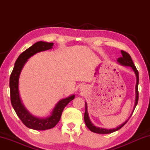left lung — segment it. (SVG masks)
Listing matches in <instances>:
<instances>
[{
	"label": "left lung",
	"mask_w": 150,
	"mask_h": 150,
	"mask_svg": "<svg viewBox=\"0 0 150 150\" xmlns=\"http://www.w3.org/2000/svg\"><path fill=\"white\" fill-rule=\"evenodd\" d=\"M121 54H122V57H120L119 59L117 60V62L119 63V64L122 65V66H126V67H130L132 68V69L134 71V73H135L136 75V87H135V93H136V97H135V103H134V108L132 112L131 115L129 116V118L127 119V120L123 122L122 124H121L120 125H119L118 126L116 127V128H110V129H107V128H100V127H97L94 125V124L91 121L89 116H88V113L87 111V102H85V115H84V120H85V122L86 126H87V128L89 129V130L93 132H95L96 134H110V133H112L114 132H116L123 127L125 124H126L127 122L129 120V118L131 117L132 115L133 112L135 109L136 106L138 104V83H139V74H138V71L137 70L136 67L134 65V63L132 62V59L130 57V55H129L128 53L124 52V51L121 50Z\"/></svg>",
	"instance_id": "8db88e82"
}]
</instances>
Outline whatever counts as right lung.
I'll list each match as a JSON object with an SVG mask.
<instances>
[{
  "mask_svg": "<svg viewBox=\"0 0 150 150\" xmlns=\"http://www.w3.org/2000/svg\"><path fill=\"white\" fill-rule=\"evenodd\" d=\"M54 43L38 42L25 50L18 57L15 62L13 71L10 77V89H11V104L16 115L28 128L35 130H45L52 128L59 121L63 109L70 101L74 99L75 94L62 98L55 105L50 116L45 118L33 115L27 110L20 98L19 92V78L24 66L28 59L38 53L51 50Z\"/></svg>",
  "mask_w": 150,
  "mask_h": 150,
  "instance_id": "right-lung-1",
  "label": "right lung"
}]
</instances>
